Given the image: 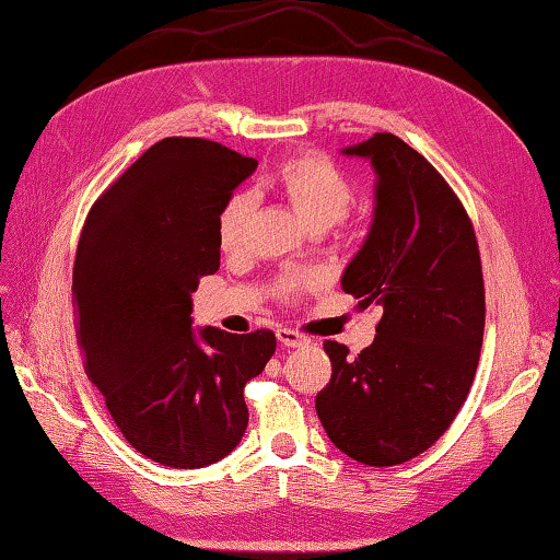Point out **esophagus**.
Segmentation results:
<instances>
[{
    "mask_svg": "<svg viewBox=\"0 0 560 560\" xmlns=\"http://www.w3.org/2000/svg\"><path fill=\"white\" fill-rule=\"evenodd\" d=\"M278 341H280L282 347H288V349H298V347L310 345V337L302 335V331L280 327V329H278Z\"/></svg>",
    "mask_w": 560,
    "mask_h": 560,
    "instance_id": "obj_1",
    "label": "esophagus"
}]
</instances>
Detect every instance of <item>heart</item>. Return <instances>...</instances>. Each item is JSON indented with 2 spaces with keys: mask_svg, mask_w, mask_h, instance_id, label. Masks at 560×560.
I'll return each instance as SVG.
<instances>
[{
  "mask_svg": "<svg viewBox=\"0 0 560 560\" xmlns=\"http://www.w3.org/2000/svg\"><path fill=\"white\" fill-rule=\"evenodd\" d=\"M275 186L285 194L310 229H329L347 213L354 199V189L347 174L335 162L322 154H302L282 162L275 172ZM253 209V199L248 191H233L221 203L215 215V238L223 250H235L243 241L245 223ZM310 282L307 275H288L282 288L300 290Z\"/></svg>",
  "mask_w": 560,
  "mask_h": 560,
  "instance_id": "b5f03b06",
  "label": "heart"
}]
</instances>
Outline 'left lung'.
Masks as SVG:
<instances>
[{
    "label": "left lung",
    "mask_w": 560,
    "mask_h": 560,
    "mask_svg": "<svg viewBox=\"0 0 560 560\" xmlns=\"http://www.w3.org/2000/svg\"><path fill=\"white\" fill-rule=\"evenodd\" d=\"M341 154L376 174L374 219L341 288L381 322L359 357L325 341L331 378L315 408L341 453L390 467L425 453L465 404L485 335L482 262L463 203L413 147L376 132Z\"/></svg>",
    "instance_id": "8db88e82"
}]
</instances>
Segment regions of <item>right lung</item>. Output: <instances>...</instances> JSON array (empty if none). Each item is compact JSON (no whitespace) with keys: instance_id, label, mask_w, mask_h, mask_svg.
<instances>
[{"instance_id":"1","label":"right lung","mask_w":560,"mask_h":560,"mask_svg":"<svg viewBox=\"0 0 560 560\" xmlns=\"http://www.w3.org/2000/svg\"><path fill=\"white\" fill-rule=\"evenodd\" d=\"M258 162L201 137L152 144L88 213L73 265L78 347L115 425L164 467L223 459L248 428L243 388L275 335L194 329L191 292L221 262L215 215Z\"/></svg>"}]
</instances>
